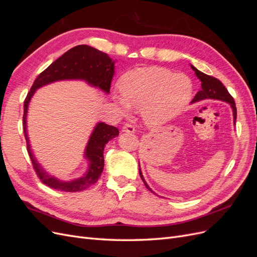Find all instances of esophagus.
I'll list each match as a JSON object with an SVG mask.
<instances>
[{"label": "esophagus", "instance_id": "34e87169", "mask_svg": "<svg viewBox=\"0 0 257 257\" xmlns=\"http://www.w3.org/2000/svg\"><path fill=\"white\" fill-rule=\"evenodd\" d=\"M122 132H125V133H134L135 132V127L133 124L131 123H125L122 127Z\"/></svg>", "mask_w": 257, "mask_h": 257}]
</instances>
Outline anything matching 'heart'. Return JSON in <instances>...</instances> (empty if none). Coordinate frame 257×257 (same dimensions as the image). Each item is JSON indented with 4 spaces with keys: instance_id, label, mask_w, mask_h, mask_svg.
I'll return each instance as SVG.
<instances>
[{
    "instance_id": "obj_1",
    "label": "heart",
    "mask_w": 257,
    "mask_h": 257,
    "mask_svg": "<svg viewBox=\"0 0 257 257\" xmlns=\"http://www.w3.org/2000/svg\"><path fill=\"white\" fill-rule=\"evenodd\" d=\"M120 88L122 94H114L113 99L122 112L127 113L133 106L143 110L148 124L160 125L174 119L189 103L193 83L184 74L153 66L126 73Z\"/></svg>"
}]
</instances>
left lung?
Masks as SVG:
<instances>
[{"mask_svg":"<svg viewBox=\"0 0 257 257\" xmlns=\"http://www.w3.org/2000/svg\"><path fill=\"white\" fill-rule=\"evenodd\" d=\"M191 67H192L193 71H195L196 76L201 81V89L196 93V95L194 96L192 102H198V100L206 99V98H214V99L224 100V102L230 104V106L232 108V111H234V122H236L237 108H236L234 97H232L229 94V92L227 91L226 88L224 87L223 83L219 79L214 78V77H212V76H209V75L201 73L200 71H198V69L194 67L193 65H191ZM139 175H141L143 181L146 185V188L151 191V189L149 188V186H148V184L145 181V179L142 175L141 168H139Z\"/></svg>","mask_w":257,"mask_h":257,"instance_id":"left-lung-1","label":"left lung"}]
</instances>
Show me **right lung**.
<instances>
[{"instance_id":"right-lung-1","label":"right lung","mask_w":257,"mask_h":257,"mask_svg":"<svg viewBox=\"0 0 257 257\" xmlns=\"http://www.w3.org/2000/svg\"><path fill=\"white\" fill-rule=\"evenodd\" d=\"M114 62L106 53L87 45H79L69 49L63 56L53 62L47 68L37 76L31 87L30 92L23 105V131L27 141L28 153L32 162L33 168L40 180L49 188L63 192H79L88 189L97 182L104 169V148L105 145L119 134V130L108 125L106 123H98L90 137L85 158L90 160V168L83 177L69 182H62L58 179L48 176L36 163L35 158L30 150L29 138L27 134V112L31 97L36 89L47 83L62 79H83L90 84L98 87L100 90L109 93L110 84L114 73Z\"/></svg>"}]
</instances>
